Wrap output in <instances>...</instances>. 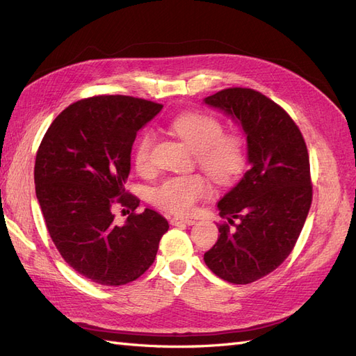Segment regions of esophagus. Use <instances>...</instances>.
Returning <instances> with one entry per match:
<instances>
[{"label":"esophagus","instance_id":"obj_1","mask_svg":"<svg viewBox=\"0 0 356 356\" xmlns=\"http://www.w3.org/2000/svg\"><path fill=\"white\" fill-rule=\"evenodd\" d=\"M196 221L191 218H181V217H174L170 218V224L172 225H179V224H186V225H193Z\"/></svg>","mask_w":356,"mask_h":356}]
</instances>
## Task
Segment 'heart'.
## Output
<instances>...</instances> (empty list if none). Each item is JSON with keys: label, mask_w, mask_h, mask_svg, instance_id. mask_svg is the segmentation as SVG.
<instances>
[{"label": "heart", "mask_w": 356, "mask_h": 356, "mask_svg": "<svg viewBox=\"0 0 356 356\" xmlns=\"http://www.w3.org/2000/svg\"><path fill=\"white\" fill-rule=\"evenodd\" d=\"M170 129L196 152L197 163L218 182H229L238 177L245 166V149L241 136L222 135V124L213 115L187 113L174 118ZM153 134L144 132L138 138L134 159L138 169L149 168V152ZM211 184L202 175L169 177L153 191V200L160 208L186 215L196 203L209 196Z\"/></svg>", "instance_id": "1"}]
</instances>
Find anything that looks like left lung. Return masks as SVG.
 I'll use <instances>...</instances> for the list:
<instances>
[{
	"mask_svg": "<svg viewBox=\"0 0 356 356\" xmlns=\"http://www.w3.org/2000/svg\"><path fill=\"white\" fill-rule=\"evenodd\" d=\"M241 127L250 169L218 200V241L203 260L232 284H251L284 263L312 203L309 154L298 127L252 89H224L203 99ZM236 222H234V220Z\"/></svg>",
	"mask_w": 356,
	"mask_h": 356,
	"instance_id": "left-lung-1",
	"label": "left lung"
}]
</instances>
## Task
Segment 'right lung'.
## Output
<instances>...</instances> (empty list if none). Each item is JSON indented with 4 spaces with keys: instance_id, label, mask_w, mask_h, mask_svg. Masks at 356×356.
Wrapping results in <instances>:
<instances>
[{
    "instance_id": "add662e5",
    "label": "right lung",
    "mask_w": 356,
    "mask_h": 356,
    "mask_svg": "<svg viewBox=\"0 0 356 356\" xmlns=\"http://www.w3.org/2000/svg\"><path fill=\"white\" fill-rule=\"evenodd\" d=\"M163 105L131 96H95L63 110L42 138L34 169L35 195L58 251L92 282L118 286L153 264L169 224L153 209L114 222L113 208L132 211L124 191L139 129Z\"/></svg>"
}]
</instances>
